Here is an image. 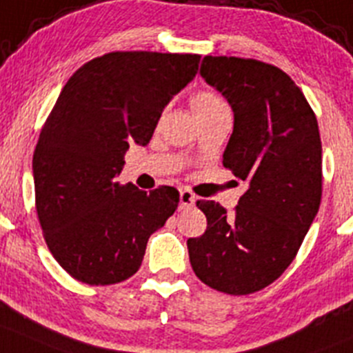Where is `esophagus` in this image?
Masks as SVG:
<instances>
[{"instance_id":"esophagus-1","label":"esophagus","mask_w":353,"mask_h":353,"mask_svg":"<svg viewBox=\"0 0 353 353\" xmlns=\"http://www.w3.org/2000/svg\"><path fill=\"white\" fill-rule=\"evenodd\" d=\"M195 200H196L195 195H193L190 190H186V188L179 192V207L181 209H190V207H193L195 205Z\"/></svg>"}]
</instances>
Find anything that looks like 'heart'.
Instances as JSON below:
<instances>
[{
  "label": "heart",
  "instance_id": "obj_1",
  "mask_svg": "<svg viewBox=\"0 0 353 353\" xmlns=\"http://www.w3.org/2000/svg\"><path fill=\"white\" fill-rule=\"evenodd\" d=\"M192 108L193 113L196 114V118L203 117V114H209L216 110H221L226 108L225 101H223L216 92L212 90H199L192 95Z\"/></svg>",
  "mask_w": 353,
  "mask_h": 353
}]
</instances>
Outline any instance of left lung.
<instances>
[{
    "mask_svg": "<svg viewBox=\"0 0 353 353\" xmlns=\"http://www.w3.org/2000/svg\"><path fill=\"white\" fill-rule=\"evenodd\" d=\"M203 80L233 110L223 165L249 188L235 212L199 200L207 230L188 239L203 284L226 294L261 291L285 272L319 212L322 144L317 118L282 69L256 59L203 57Z\"/></svg>",
    "mask_w": 353,
    "mask_h": 353,
    "instance_id": "left-lung-1",
    "label": "left lung"
}]
</instances>
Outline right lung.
<instances>
[{
	"mask_svg": "<svg viewBox=\"0 0 353 353\" xmlns=\"http://www.w3.org/2000/svg\"><path fill=\"white\" fill-rule=\"evenodd\" d=\"M200 55L110 52L62 88L32 154L36 212L52 256L77 281L110 285L139 270L151 233L179 203L117 181L132 143L146 146L163 108L199 71Z\"/></svg>",
	"mask_w": 353,
	"mask_h": 353,
	"instance_id": "right-lung-1",
	"label": "right lung"
}]
</instances>
